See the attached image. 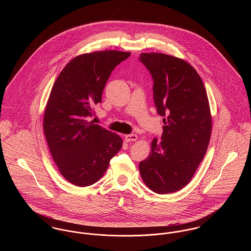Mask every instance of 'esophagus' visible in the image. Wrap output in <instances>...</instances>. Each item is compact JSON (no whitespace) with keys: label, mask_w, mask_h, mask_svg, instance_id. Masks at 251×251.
<instances>
[{"label":"esophagus","mask_w":251,"mask_h":251,"mask_svg":"<svg viewBox=\"0 0 251 251\" xmlns=\"http://www.w3.org/2000/svg\"><path fill=\"white\" fill-rule=\"evenodd\" d=\"M137 135L136 134H126V135H125V140L126 141V142H134V141H136L137 140Z\"/></svg>","instance_id":"34e87169"}]
</instances>
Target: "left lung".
<instances>
[{
    "label": "left lung",
    "mask_w": 251,
    "mask_h": 251,
    "mask_svg": "<svg viewBox=\"0 0 251 251\" xmlns=\"http://www.w3.org/2000/svg\"><path fill=\"white\" fill-rule=\"evenodd\" d=\"M153 80V100L163 119L161 141L139 163L145 184L168 194L184 187L203 160L212 134V115L200 75L188 63L163 53H142Z\"/></svg>",
    "instance_id": "1"
}]
</instances>
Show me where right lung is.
Wrapping results in <instances>:
<instances>
[{"mask_svg":"<svg viewBox=\"0 0 251 251\" xmlns=\"http://www.w3.org/2000/svg\"><path fill=\"white\" fill-rule=\"evenodd\" d=\"M130 52L96 51L73 58L56 79L43 114V131L62 176L76 186H89L104 175L123 139L87 121L112 71Z\"/></svg>","mask_w":251,"mask_h":251,"instance_id":"add662e5","label":"right lung"}]
</instances>
